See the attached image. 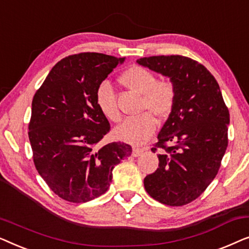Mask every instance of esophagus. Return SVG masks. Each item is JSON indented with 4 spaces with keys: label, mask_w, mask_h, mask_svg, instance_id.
<instances>
[{
    "label": "esophagus",
    "mask_w": 249,
    "mask_h": 249,
    "mask_svg": "<svg viewBox=\"0 0 249 249\" xmlns=\"http://www.w3.org/2000/svg\"><path fill=\"white\" fill-rule=\"evenodd\" d=\"M144 151H145V148L135 147L134 149H132V156H135V158H137V156H141Z\"/></svg>",
    "instance_id": "1"
}]
</instances>
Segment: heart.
<instances>
[{
	"label": "heart",
	"mask_w": 249,
	"mask_h": 249,
	"mask_svg": "<svg viewBox=\"0 0 249 249\" xmlns=\"http://www.w3.org/2000/svg\"><path fill=\"white\" fill-rule=\"evenodd\" d=\"M119 81L129 89L142 94V110L144 113L129 117L115 129V136L130 144L147 142L158 128V121L152 113L164 118L172 111L176 101V89L168 79H156L155 74L145 68L131 66L121 74ZM95 101L100 111L108 120L119 122L121 113L117 104L113 87L102 81L95 91Z\"/></svg>",
	"instance_id": "obj_1"
}]
</instances>
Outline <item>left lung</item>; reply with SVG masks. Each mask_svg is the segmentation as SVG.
Wrapping results in <instances>:
<instances>
[{
  "instance_id": "1",
  "label": "left lung",
  "mask_w": 249,
  "mask_h": 249,
  "mask_svg": "<svg viewBox=\"0 0 249 249\" xmlns=\"http://www.w3.org/2000/svg\"><path fill=\"white\" fill-rule=\"evenodd\" d=\"M170 78L176 101L153 152L159 168L146 176V192L158 202L182 206L205 192L219 172L228 147L230 114L219 84L203 64L182 55L137 60Z\"/></svg>"
}]
</instances>
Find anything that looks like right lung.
<instances>
[{
    "label": "right lung",
    "mask_w": 249,
    "mask_h": 249,
    "mask_svg": "<svg viewBox=\"0 0 249 249\" xmlns=\"http://www.w3.org/2000/svg\"><path fill=\"white\" fill-rule=\"evenodd\" d=\"M124 57L85 52L59 61L34 95L28 124L36 170L64 200L86 203L103 195L112 170L131 155L124 142L96 145L110 131L95 91Z\"/></svg>",
    "instance_id": "obj_1"
}]
</instances>
